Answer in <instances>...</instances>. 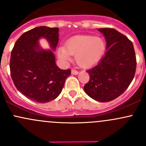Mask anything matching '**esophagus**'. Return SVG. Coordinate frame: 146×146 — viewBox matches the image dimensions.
<instances>
[{
	"label": "esophagus",
	"instance_id": "34e87169",
	"mask_svg": "<svg viewBox=\"0 0 146 146\" xmlns=\"http://www.w3.org/2000/svg\"><path fill=\"white\" fill-rule=\"evenodd\" d=\"M78 73H79V72L78 71V70H73H73H71V73L73 75H78Z\"/></svg>",
	"mask_w": 146,
	"mask_h": 146
}]
</instances>
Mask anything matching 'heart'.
<instances>
[{"label":"heart","mask_w":146,"mask_h":146,"mask_svg":"<svg viewBox=\"0 0 146 146\" xmlns=\"http://www.w3.org/2000/svg\"><path fill=\"white\" fill-rule=\"evenodd\" d=\"M105 42L100 36L80 35L67 41L66 48L60 47L58 58L63 61L70 60V55H75L79 66L88 67L99 61L105 51Z\"/></svg>","instance_id":"b5f03b06"}]
</instances>
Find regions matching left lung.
Instances as JSON below:
<instances>
[{"mask_svg": "<svg viewBox=\"0 0 146 146\" xmlns=\"http://www.w3.org/2000/svg\"><path fill=\"white\" fill-rule=\"evenodd\" d=\"M105 37L106 51L100 62L87 70L90 80L84 86L88 96L107 102L120 96L133 80L136 59L133 43L116 29L100 28Z\"/></svg>", "mask_w": 146, "mask_h": 146, "instance_id": "1", "label": "left lung"}]
</instances>
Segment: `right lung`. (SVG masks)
<instances>
[{
	"label": "right lung",
	"mask_w": 146,
	"mask_h": 146,
	"mask_svg": "<svg viewBox=\"0 0 146 146\" xmlns=\"http://www.w3.org/2000/svg\"><path fill=\"white\" fill-rule=\"evenodd\" d=\"M40 38L48 41L53 51L40 48ZM58 39V27L41 26L22 35L12 50L11 78L17 90L31 100L45 103L56 99L71 73L70 69L62 70L56 64L54 51Z\"/></svg>",
	"instance_id": "1"
}]
</instances>
